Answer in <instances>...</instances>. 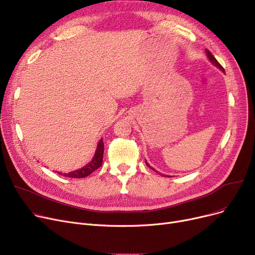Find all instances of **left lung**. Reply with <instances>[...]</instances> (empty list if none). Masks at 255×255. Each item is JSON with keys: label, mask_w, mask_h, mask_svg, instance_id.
<instances>
[{"label": "left lung", "mask_w": 255, "mask_h": 255, "mask_svg": "<svg viewBox=\"0 0 255 255\" xmlns=\"http://www.w3.org/2000/svg\"><path fill=\"white\" fill-rule=\"evenodd\" d=\"M206 53H207V55H208V59H209V61H210L214 66H216V67H219L222 71H224V68L222 67V65H221L218 61H216V59H215L214 56L212 55V53H211L209 50H207V49H206ZM145 163H146V165H147L149 168H151V167L149 166V164H148L147 162H145ZM151 169H153V168H151ZM153 170H154V169H153ZM154 171H155V170H154ZM155 172H157V171H155ZM168 177H169V176H168Z\"/></svg>", "instance_id": "8db88e82"}]
</instances>
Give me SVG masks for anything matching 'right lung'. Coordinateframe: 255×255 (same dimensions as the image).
<instances>
[{
  "instance_id": "add662e5",
  "label": "right lung",
  "mask_w": 255,
  "mask_h": 255,
  "mask_svg": "<svg viewBox=\"0 0 255 255\" xmlns=\"http://www.w3.org/2000/svg\"><path fill=\"white\" fill-rule=\"evenodd\" d=\"M103 154H104V142H103V138H101L99 144H98L96 153H94V156L90 163H88L85 167L78 169V170H75V171L69 172V173H63V174L60 172H58V173L63 176H68V177H73V178H82L85 176H88L94 170H97L98 168H100L102 166Z\"/></svg>"
}]
</instances>
